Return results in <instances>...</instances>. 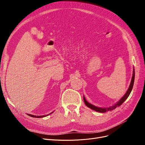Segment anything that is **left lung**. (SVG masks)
I'll return each instance as SVG.
<instances>
[{
	"mask_svg": "<svg viewBox=\"0 0 145 145\" xmlns=\"http://www.w3.org/2000/svg\"><path fill=\"white\" fill-rule=\"evenodd\" d=\"M134 80H135V69L133 67V74H132V79H131V82L130 83V85H129V87L127 89V90L126 91V93L124 95V96L121 97L120 99L116 102L115 105H113L112 106H110L109 108H100V107H97V106H95L92 104H90V103H89L88 102H87V101L86 100V99L85 97V96H83V101H84V102L85 103V105L88 106V108H90L91 109L94 110L96 112H101V113H105L106 112L108 111H111L113 109L116 108L117 107H119L121 104H122L126 99L127 98L129 97V95L131 93V91L132 90L133 86V84H134Z\"/></svg>",
	"mask_w": 145,
	"mask_h": 145,
	"instance_id": "obj_1",
	"label": "left lung"
}]
</instances>
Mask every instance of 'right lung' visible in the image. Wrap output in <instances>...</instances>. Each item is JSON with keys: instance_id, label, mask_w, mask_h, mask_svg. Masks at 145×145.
<instances>
[{"instance_id": "add662e5", "label": "right lung", "mask_w": 145, "mask_h": 145, "mask_svg": "<svg viewBox=\"0 0 145 145\" xmlns=\"http://www.w3.org/2000/svg\"><path fill=\"white\" fill-rule=\"evenodd\" d=\"M53 113V112H52V113H49V114H48V115H43V116H36V115H30V114H27V115L28 116H31V117H32V118H43V117H45V116H48V115H50V114H51V113Z\"/></svg>"}]
</instances>
